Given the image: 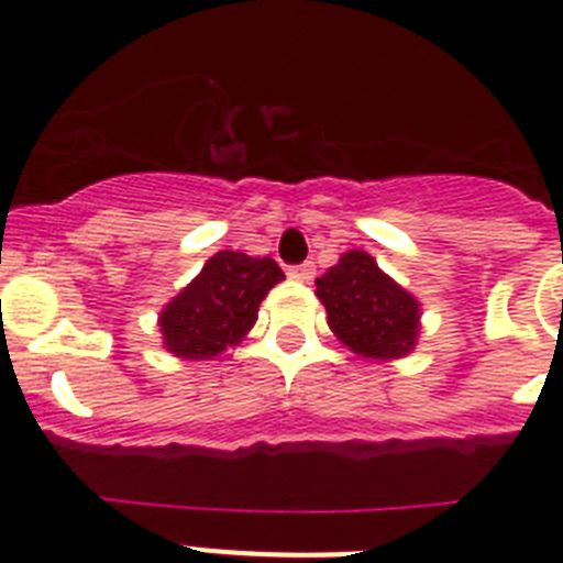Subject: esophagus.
I'll list each match as a JSON object with an SVG mask.
<instances>
[{"label":"esophagus","instance_id":"esophagus-1","mask_svg":"<svg viewBox=\"0 0 563 563\" xmlns=\"http://www.w3.org/2000/svg\"><path fill=\"white\" fill-rule=\"evenodd\" d=\"M287 276L296 278V282H310L316 276V265L312 262H301V265H292L287 267Z\"/></svg>","mask_w":563,"mask_h":563}]
</instances>
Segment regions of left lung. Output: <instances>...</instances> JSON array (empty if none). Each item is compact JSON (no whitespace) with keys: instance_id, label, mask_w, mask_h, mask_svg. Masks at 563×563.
<instances>
[{"instance_id":"obj_1","label":"left lung","mask_w":563,"mask_h":563,"mask_svg":"<svg viewBox=\"0 0 563 563\" xmlns=\"http://www.w3.org/2000/svg\"><path fill=\"white\" fill-rule=\"evenodd\" d=\"M316 285L330 330L357 355L402 357L415 346L420 307L369 253H343Z\"/></svg>"}]
</instances>
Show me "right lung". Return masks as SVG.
<instances>
[{"label": "right lung", "instance_id": "add662e5", "mask_svg": "<svg viewBox=\"0 0 563 563\" xmlns=\"http://www.w3.org/2000/svg\"><path fill=\"white\" fill-rule=\"evenodd\" d=\"M285 273L271 256L253 258L220 251L202 273L161 312L163 341L180 357H213L242 341L256 321L258 305Z\"/></svg>", "mask_w": 563, "mask_h": 563}]
</instances>
